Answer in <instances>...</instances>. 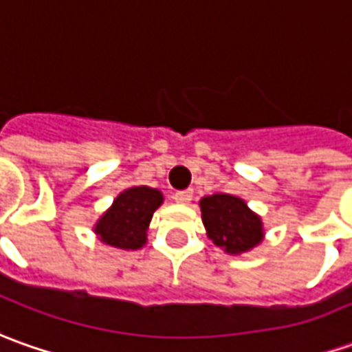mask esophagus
<instances>
[{"label": "esophagus", "instance_id": "esophagus-1", "mask_svg": "<svg viewBox=\"0 0 352 352\" xmlns=\"http://www.w3.org/2000/svg\"><path fill=\"white\" fill-rule=\"evenodd\" d=\"M173 198H175V202H179V204H188V202L192 200V190H190V188H186V190H177L175 195H173Z\"/></svg>", "mask_w": 352, "mask_h": 352}]
</instances>
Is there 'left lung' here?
Instances as JSON below:
<instances>
[{
	"label": "left lung",
	"mask_w": 352,
	"mask_h": 352,
	"mask_svg": "<svg viewBox=\"0 0 352 352\" xmlns=\"http://www.w3.org/2000/svg\"><path fill=\"white\" fill-rule=\"evenodd\" d=\"M200 212L208 236L227 254H243L260 245L264 239L260 216L236 196H204L200 200Z\"/></svg>",
	"instance_id": "left-lung-1"
}]
</instances>
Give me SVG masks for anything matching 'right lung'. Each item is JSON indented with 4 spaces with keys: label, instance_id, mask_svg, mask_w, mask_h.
Wrapping results in <instances>:
<instances>
[{
    "label": "right lung",
    "instance_id": "1",
    "mask_svg": "<svg viewBox=\"0 0 352 352\" xmlns=\"http://www.w3.org/2000/svg\"><path fill=\"white\" fill-rule=\"evenodd\" d=\"M164 202V195L150 186H131L113 200L98 219L94 233L102 243L123 250H136L146 243L152 216Z\"/></svg>",
    "mask_w": 352,
    "mask_h": 352
}]
</instances>
